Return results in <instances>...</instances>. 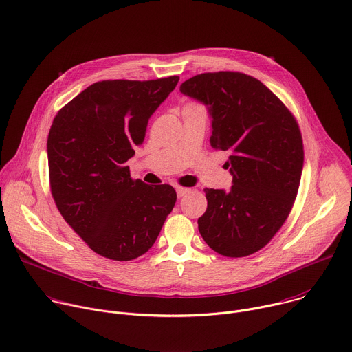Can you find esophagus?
I'll return each instance as SVG.
<instances>
[{
    "label": "esophagus",
    "mask_w": 352,
    "mask_h": 352,
    "mask_svg": "<svg viewBox=\"0 0 352 352\" xmlns=\"http://www.w3.org/2000/svg\"><path fill=\"white\" fill-rule=\"evenodd\" d=\"M188 192H189V188L177 186V195H178V197H182V196H185Z\"/></svg>",
    "instance_id": "34e87169"
}]
</instances>
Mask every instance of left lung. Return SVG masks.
Segmentation results:
<instances>
[{"label":"left lung","instance_id":"8db88e82","mask_svg":"<svg viewBox=\"0 0 352 352\" xmlns=\"http://www.w3.org/2000/svg\"><path fill=\"white\" fill-rule=\"evenodd\" d=\"M179 90L209 107L210 144L228 152L231 190L205 189L208 209L199 232L214 252L243 258L266 246L287 220L304 166L298 122L256 78L232 71L206 72Z\"/></svg>","mask_w":352,"mask_h":352}]
</instances>
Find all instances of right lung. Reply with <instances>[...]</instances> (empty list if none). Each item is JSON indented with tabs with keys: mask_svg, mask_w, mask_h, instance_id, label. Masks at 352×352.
Segmentation results:
<instances>
[{
	"mask_svg": "<svg viewBox=\"0 0 352 352\" xmlns=\"http://www.w3.org/2000/svg\"><path fill=\"white\" fill-rule=\"evenodd\" d=\"M179 76L102 80L56 116L47 139L50 189L57 209L96 254L132 261L156 242L177 193L131 177L126 162L148 118Z\"/></svg>",
	"mask_w": 352,
	"mask_h": 352,
	"instance_id": "add662e5",
	"label": "right lung"
}]
</instances>
